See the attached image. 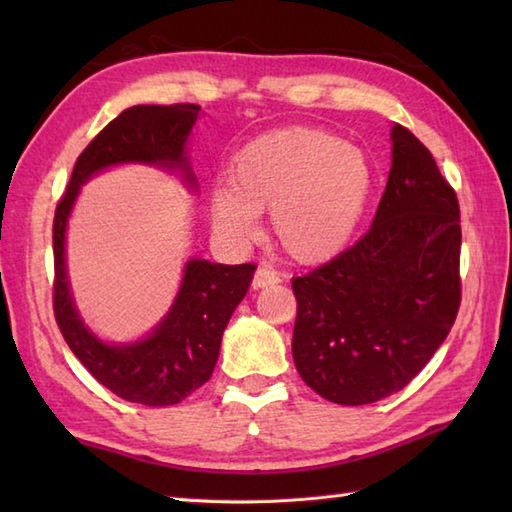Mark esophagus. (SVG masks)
<instances>
[{
	"label": "esophagus",
	"instance_id": "obj_1",
	"mask_svg": "<svg viewBox=\"0 0 512 512\" xmlns=\"http://www.w3.org/2000/svg\"><path fill=\"white\" fill-rule=\"evenodd\" d=\"M279 281H281V277H279L277 270L268 268V266H259V268L255 270V277H253V288H255V290H262V288H266V286L279 284Z\"/></svg>",
	"mask_w": 512,
	"mask_h": 512
}]
</instances>
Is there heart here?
Here are the masks:
<instances>
[{"label": "heart", "instance_id": "b5f03b06", "mask_svg": "<svg viewBox=\"0 0 512 512\" xmlns=\"http://www.w3.org/2000/svg\"><path fill=\"white\" fill-rule=\"evenodd\" d=\"M363 149L323 129H273L246 143L228 165V187L209 193L213 231L244 244L257 233V213H270L275 242L301 264L334 257L363 220L372 191Z\"/></svg>", "mask_w": 512, "mask_h": 512}]
</instances>
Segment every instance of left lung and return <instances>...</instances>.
I'll use <instances>...</instances> for the list:
<instances>
[{
    "label": "left lung",
    "instance_id": "left-lung-1",
    "mask_svg": "<svg viewBox=\"0 0 512 512\" xmlns=\"http://www.w3.org/2000/svg\"><path fill=\"white\" fill-rule=\"evenodd\" d=\"M460 204L431 151L391 127V169L372 228L292 279V358L336 405L396 394L431 361L460 308Z\"/></svg>",
    "mask_w": 512,
    "mask_h": 512
}]
</instances>
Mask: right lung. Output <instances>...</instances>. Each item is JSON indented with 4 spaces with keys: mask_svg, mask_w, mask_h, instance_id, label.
<instances>
[{
    "mask_svg": "<svg viewBox=\"0 0 512 512\" xmlns=\"http://www.w3.org/2000/svg\"><path fill=\"white\" fill-rule=\"evenodd\" d=\"M200 105H134L118 114L76 158L54 211V319L85 369L118 398L147 407L178 405L211 378L222 334L253 281L255 264H211L189 259L176 301L154 330L136 343H105L83 323L65 268V228L79 191L96 173L138 162L180 171L198 187L187 158V140Z\"/></svg>",
    "mask_w": 512,
    "mask_h": 512,
    "instance_id": "add662e5",
    "label": "right lung"
}]
</instances>
